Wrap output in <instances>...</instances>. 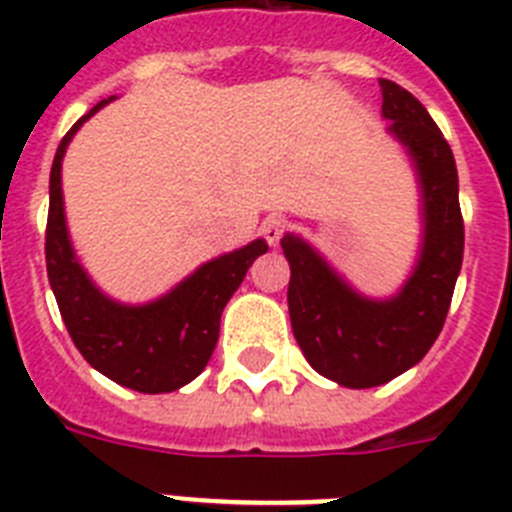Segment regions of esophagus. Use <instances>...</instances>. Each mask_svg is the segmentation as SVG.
Instances as JSON below:
<instances>
[{"instance_id": "obj_1", "label": "esophagus", "mask_w": 512, "mask_h": 512, "mask_svg": "<svg viewBox=\"0 0 512 512\" xmlns=\"http://www.w3.org/2000/svg\"><path fill=\"white\" fill-rule=\"evenodd\" d=\"M282 233H284L282 217H266L264 223H261V235H264L269 246H279V241H282Z\"/></svg>"}]
</instances>
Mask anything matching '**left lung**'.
Masks as SVG:
<instances>
[{"label":"left lung","mask_w":512,"mask_h":512,"mask_svg":"<svg viewBox=\"0 0 512 512\" xmlns=\"http://www.w3.org/2000/svg\"><path fill=\"white\" fill-rule=\"evenodd\" d=\"M379 87L387 133L408 153L420 197L418 256L405 282L387 297L364 295L302 235L282 238L292 333L315 372L351 390L390 382L428 354L464 259L454 153L408 89L390 79Z\"/></svg>","instance_id":"8db88e82"}]
</instances>
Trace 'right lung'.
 I'll return each instance as SVG.
<instances>
[{"label":"right lung","instance_id":"add662e5","mask_svg":"<svg viewBox=\"0 0 512 512\" xmlns=\"http://www.w3.org/2000/svg\"><path fill=\"white\" fill-rule=\"evenodd\" d=\"M112 99L94 104L63 135L51 169V207L45 228V266L61 318L81 356L112 382L161 395L200 377L220 336V315L241 287L248 266L269 251L264 238L215 256L156 300L120 302L97 287L71 243L63 207L61 166L81 125Z\"/></svg>","mask_w":512,"mask_h":512}]
</instances>
